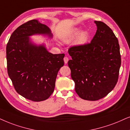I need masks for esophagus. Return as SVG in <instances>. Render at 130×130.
Listing matches in <instances>:
<instances>
[{
    "instance_id": "1",
    "label": "esophagus",
    "mask_w": 130,
    "mask_h": 130,
    "mask_svg": "<svg viewBox=\"0 0 130 130\" xmlns=\"http://www.w3.org/2000/svg\"><path fill=\"white\" fill-rule=\"evenodd\" d=\"M63 60H64V62H65V63L67 64V63H68V60H69L68 57H67V56H65L63 58Z\"/></svg>"
}]
</instances>
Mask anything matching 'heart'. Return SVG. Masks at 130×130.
<instances>
[{
  "instance_id": "b5f03b06",
  "label": "heart",
  "mask_w": 130,
  "mask_h": 130,
  "mask_svg": "<svg viewBox=\"0 0 130 130\" xmlns=\"http://www.w3.org/2000/svg\"><path fill=\"white\" fill-rule=\"evenodd\" d=\"M81 32V30L78 28H75L73 29L71 31V33L70 34V35L67 38L65 39L66 41H69L71 39H73L74 38L77 37L78 34H80ZM88 39V35L86 32H83L78 36V37L76 39V44H78V45H82V44H84L86 43Z\"/></svg>"
}]
</instances>
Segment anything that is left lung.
I'll list each match as a JSON object with an SVG mask.
<instances>
[{
	"label": "left lung",
	"instance_id": "1",
	"mask_svg": "<svg viewBox=\"0 0 130 130\" xmlns=\"http://www.w3.org/2000/svg\"><path fill=\"white\" fill-rule=\"evenodd\" d=\"M97 30L89 43L68 49L72 59L68 62L75 91L80 98L96 101L115 87L121 65L118 38L104 23L95 21Z\"/></svg>",
	"mask_w": 130,
	"mask_h": 130
}]
</instances>
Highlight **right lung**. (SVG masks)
Segmentation results:
<instances>
[{
	"label": "right lung",
	"mask_w": 130,
	"mask_h": 130,
	"mask_svg": "<svg viewBox=\"0 0 130 130\" xmlns=\"http://www.w3.org/2000/svg\"><path fill=\"white\" fill-rule=\"evenodd\" d=\"M36 34L52 36L50 29L37 20L24 23L13 32L6 45L7 70L18 93L31 101H41L53 92L65 55H53L43 45L31 44L29 36Z\"/></svg>",
	"instance_id": "1"
}]
</instances>
